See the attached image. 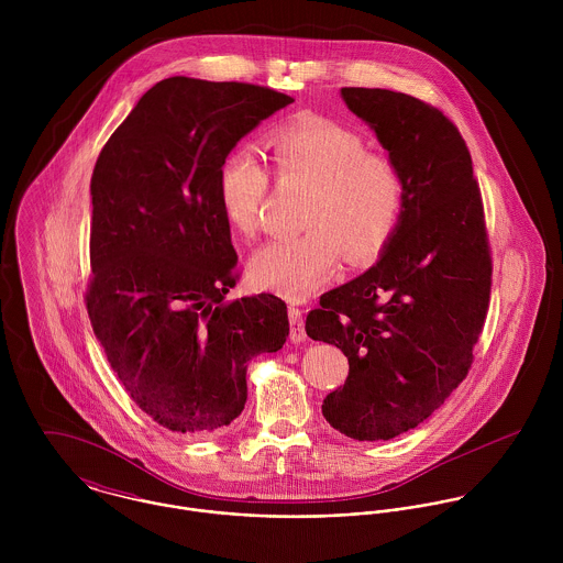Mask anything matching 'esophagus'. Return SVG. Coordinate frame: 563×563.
<instances>
[{"label": "esophagus", "instance_id": "34e87169", "mask_svg": "<svg viewBox=\"0 0 563 563\" xmlns=\"http://www.w3.org/2000/svg\"><path fill=\"white\" fill-rule=\"evenodd\" d=\"M288 319H290V340H292V342H303V340H306L303 310L290 306V308H288Z\"/></svg>", "mask_w": 563, "mask_h": 563}]
</instances>
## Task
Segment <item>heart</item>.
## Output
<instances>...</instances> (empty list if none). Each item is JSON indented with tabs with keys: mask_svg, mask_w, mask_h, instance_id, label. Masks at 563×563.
<instances>
[{
	"mask_svg": "<svg viewBox=\"0 0 563 563\" xmlns=\"http://www.w3.org/2000/svg\"><path fill=\"white\" fill-rule=\"evenodd\" d=\"M275 179L310 188L301 236L264 244L249 275L260 290L301 301L322 286L342 255L349 264L375 260L401 223L407 181L401 166L331 119L310 117L275 130L266 141ZM219 206L234 232L251 239L268 195V173L249 152L219 168Z\"/></svg>",
	"mask_w": 563,
	"mask_h": 563,
	"instance_id": "1",
	"label": "heart"
}]
</instances>
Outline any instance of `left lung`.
I'll use <instances>...</instances> for the list:
<instances>
[{
  "instance_id": "left-lung-1",
  "label": "left lung",
  "mask_w": 563,
  "mask_h": 563,
  "mask_svg": "<svg viewBox=\"0 0 563 563\" xmlns=\"http://www.w3.org/2000/svg\"><path fill=\"white\" fill-rule=\"evenodd\" d=\"M401 166L407 201L375 266L321 297L306 331L349 357L322 401L340 433L390 440L427 420L466 379L489 308L492 255L473 161L442 110L386 88H342Z\"/></svg>"
}]
</instances>
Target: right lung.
I'll use <instances>...</instances> for the list:
<instances>
[{"instance_id": "right-lung-1", "label": "right lung", "mask_w": 563, "mask_h": 563, "mask_svg": "<svg viewBox=\"0 0 563 563\" xmlns=\"http://www.w3.org/2000/svg\"><path fill=\"white\" fill-rule=\"evenodd\" d=\"M292 101L244 81L166 78L95 164L88 319L132 401L175 433L239 418L246 362L288 338L275 295L225 301L239 255L217 184L242 136Z\"/></svg>"}]
</instances>
